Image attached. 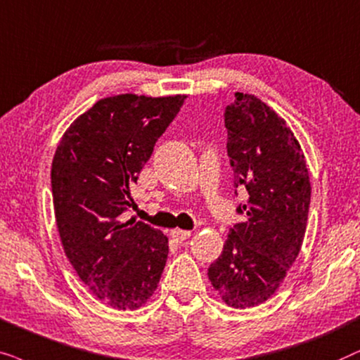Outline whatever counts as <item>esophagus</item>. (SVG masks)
Masks as SVG:
<instances>
[{
	"instance_id": "esophagus-1",
	"label": "esophagus",
	"mask_w": 360,
	"mask_h": 360,
	"mask_svg": "<svg viewBox=\"0 0 360 360\" xmlns=\"http://www.w3.org/2000/svg\"><path fill=\"white\" fill-rule=\"evenodd\" d=\"M171 237L174 238L177 243H183V242H186L191 237V232H188V230L176 229V230H171Z\"/></svg>"
}]
</instances>
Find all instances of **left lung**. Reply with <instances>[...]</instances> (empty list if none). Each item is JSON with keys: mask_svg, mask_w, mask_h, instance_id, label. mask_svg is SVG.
<instances>
[{"mask_svg": "<svg viewBox=\"0 0 360 360\" xmlns=\"http://www.w3.org/2000/svg\"><path fill=\"white\" fill-rule=\"evenodd\" d=\"M233 198L247 191L222 253L207 275L232 308L262 304L298 257L308 224L311 184L304 155L291 128L255 95L236 94L225 107Z\"/></svg>", "mask_w": 360, "mask_h": 360, "instance_id": "obj_1", "label": "left lung"}]
</instances>
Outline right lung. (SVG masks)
Wrapping results in <instances>:
<instances>
[{
	"mask_svg": "<svg viewBox=\"0 0 360 360\" xmlns=\"http://www.w3.org/2000/svg\"><path fill=\"white\" fill-rule=\"evenodd\" d=\"M133 94L102 98L64 133L51 169L62 247L85 286L115 309H136L155 293L167 237L123 214L130 191L184 103Z\"/></svg>",
	"mask_w": 360,
	"mask_h": 360,
	"instance_id": "1",
	"label": "right lung"
}]
</instances>
